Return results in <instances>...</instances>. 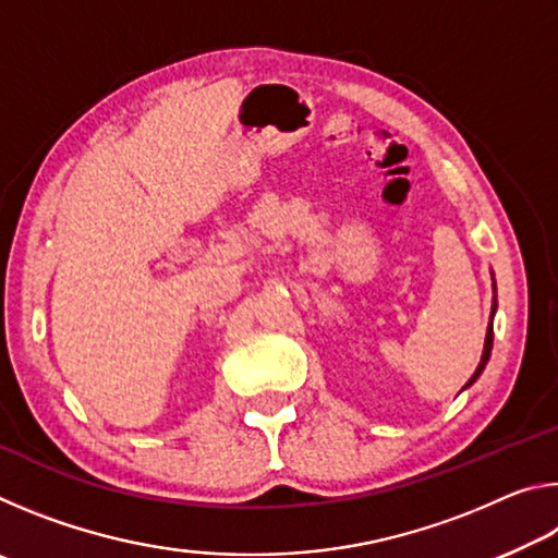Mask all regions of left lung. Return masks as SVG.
Returning <instances> with one entry per match:
<instances>
[{"label":"left lung","mask_w":558,"mask_h":558,"mask_svg":"<svg viewBox=\"0 0 558 558\" xmlns=\"http://www.w3.org/2000/svg\"><path fill=\"white\" fill-rule=\"evenodd\" d=\"M495 313V310H493ZM489 352H493V319H489V327H487V337H485V349H483V359H480V364H477V372L472 374V379L468 381V384H472L477 379L480 374H483V369H485V364H487V359H489Z\"/></svg>","instance_id":"1"}]
</instances>
